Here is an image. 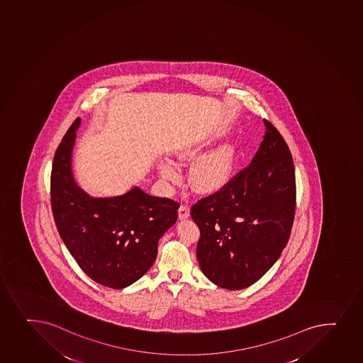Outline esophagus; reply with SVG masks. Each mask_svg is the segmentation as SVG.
<instances>
[{
  "mask_svg": "<svg viewBox=\"0 0 363 363\" xmlns=\"http://www.w3.org/2000/svg\"><path fill=\"white\" fill-rule=\"evenodd\" d=\"M178 216H179L180 220H186L190 216V209H189V206H180L179 210H178Z\"/></svg>",
  "mask_w": 363,
  "mask_h": 363,
  "instance_id": "1",
  "label": "esophagus"
}]
</instances>
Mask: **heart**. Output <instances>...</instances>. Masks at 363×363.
I'll list each match as a JSON object with an SVG mask.
<instances>
[{
    "label": "heart",
    "instance_id": "obj_1",
    "mask_svg": "<svg viewBox=\"0 0 363 363\" xmlns=\"http://www.w3.org/2000/svg\"><path fill=\"white\" fill-rule=\"evenodd\" d=\"M199 145H189L177 153L180 162H187L197 159L201 155ZM235 152L233 145L229 143L218 145L209 153L196 160L190 168V183L192 187L202 194H210L221 190L228 183L233 173ZM161 176L166 179L177 180L179 173L171 162L159 164Z\"/></svg>",
    "mask_w": 363,
    "mask_h": 363
}]
</instances>
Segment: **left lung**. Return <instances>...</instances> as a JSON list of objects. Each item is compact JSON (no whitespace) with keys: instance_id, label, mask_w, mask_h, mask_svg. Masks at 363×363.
Here are the masks:
<instances>
[{"instance_id":"8db88e82","label":"left lung","mask_w":363,"mask_h":363,"mask_svg":"<svg viewBox=\"0 0 363 363\" xmlns=\"http://www.w3.org/2000/svg\"><path fill=\"white\" fill-rule=\"evenodd\" d=\"M264 125L250 166L191 209L201 270L225 289L257 282L279 259L294 221V161L279 130L265 119Z\"/></svg>"}]
</instances>
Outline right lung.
<instances>
[{
    "mask_svg": "<svg viewBox=\"0 0 363 363\" xmlns=\"http://www.w3.org/2000/svg\"><path fill=\"white\" fill-rule=\"evenodd\" d=\"M77 118L55 153L51 208L58 233L86 275L122 289L141 279L157 259V242L176 223L179 204L134 186L115 197H92L74 179L72 157Z\"/></svg>",
    "mask_w": 363,
    "mask_h": 363,
    "instance_id": "obj_1",
    "label": "right lung"
}]
</instances>
